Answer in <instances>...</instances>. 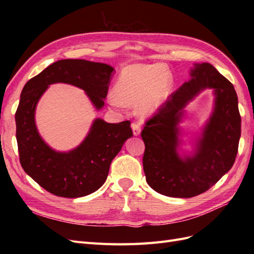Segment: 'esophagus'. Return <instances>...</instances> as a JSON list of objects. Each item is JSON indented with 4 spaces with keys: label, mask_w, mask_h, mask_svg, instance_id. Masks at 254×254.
Here are the masks:
<instances>
[{
    "label": "esophagus",
    "mask_w": 254,
    "mask_h": 254,
    "mask_svg": "<svg viewBox=\"0 0 254 254\" xmlns=\"http://www.w3.org/2000/svg\"><path fill=\"white\" fill-rule=\"evenodd\" d=\"M131 128H132V132L134 135H139L141 133V126L139 123H132Z\"/></svg>",
    "instance_id": "34e87169"
}]
</instances>
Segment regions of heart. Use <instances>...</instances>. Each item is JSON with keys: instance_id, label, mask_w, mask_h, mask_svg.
Wrapping results in <instances>:
<instances>
[{"instance_id": "obj_1", "label": "heart", "mask_w": 254, "mask_h": 254, "mask_svg": "<svg viewBox=\"0 0 254 254\" xmlns=\"http://www.w3.org/2000/svg\"><path fill=\"white\" fill-rule=\"evenodd\" d=\"M173 75L161 64H139L126 66L114 86V93L108 102L117 109L137 103L140 114L156 112L164 104L173 88Z\"/></svg>"}]
</instances>
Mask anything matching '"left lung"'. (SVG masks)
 Instances as JSON below:
<instances>
[{"mask_svg":"<svg viewBox=\"0 0 254 254\" xmlns=\"http://www.w3.org/2000/svg\"><path fill=\"white\" fill-rule=\"evenodd\" d=\"M190 79L171 95L142 130L143 168L148 186L158 193L190 198L212 188L234 164L241 137V115L233 84L212 64H195ZM205 88H213V112L195 149L182 158L178 152L184 108Z\"/></svg>","mask_w":254,"mask_h":254,"instance_id":"obj_1","label":"left lung"}]
</instances>
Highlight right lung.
Returning <instances> with one entry per match:
<instances>
[{
	"instance_id": "obj_1",
	"label": "right lung",
	"mask_w": 254,
	"mask_h": 254,
	"mask_svg": "<svg viewBox=\"0 0 254 254\" xmlns=\"http://www.w3.org/2000/svg\"><path fill=\"white\" fill-rule=\"evenodd\" d=\"M114 68L83 59H63L29 79L23 88L16 112L20 163L24 172L50 193L78 198L94 193L105 183L110 164L132 136L130 122L110 124L102 119L92 123L84 140L72 150L57 151L38 132L36 107L50 84L64 82L82 89L96 110L108 93Z\"/></svg>"
}]
</instances>
